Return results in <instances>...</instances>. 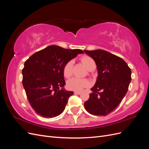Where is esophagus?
<instances>
[{"mask_svg":"<svg viewBox=\"0 0 149 149\" xmlns=\"http://www.w3.org/2000/svg\"><path fill=\"white\" fill-rule=\"evenodd\" d=\"M74 93L75 94H81V92H79V91H74Z\"/></svg>","mask_w":149,"mask_h":149,"instance_id":"obj_1","label":"esophagus"}]
</instances>
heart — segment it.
Returning a JSON list of instances; mask_svg holds the SVG:
<instances>
[{
    "label": "heart",
    "instance_id": "heart-1",
    "mask_svg": "<svg viewBox=\"0 0 149 149\" xmlns=\"http://www.w3.org/2000/svg\"><path fill=\"white\" fill-rule=\"evenodd\" d=\"M81 62L86 69L91 71L93 67H96V63L92 58L88 56H84L81 58ZM73 61L70 60L64 65L63 68V73L65 78H68L73 74ZM89 84L88 81L86 79L73 78L67 81V88L73 91H80L84 88L88 86Z\"/></svg>",
    "mask_w": 149,
    "mask_h": 149
}]
</instances>
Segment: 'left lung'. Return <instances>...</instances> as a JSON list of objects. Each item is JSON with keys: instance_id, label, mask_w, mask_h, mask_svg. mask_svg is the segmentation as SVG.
I'll return each mask as SVG.
<instances>
[{"instance_id": "obj_1", "label": "left lung", "mask_w": 149, "mask_h": 149, "mask_svg": "<svg viewBox=\"0 0 149 149\" xmlns=\"http://www.w3.org/2000/svg\"><path fill=\"white\" fill-rule=\"evenodd\" d=\"M97 65L98 76L84 106L89 114L106 116L118 106L128 91L131 70L121 58L102 49L84 50ZM101 91V92H100Z\"/></svg>"}]
</instances>
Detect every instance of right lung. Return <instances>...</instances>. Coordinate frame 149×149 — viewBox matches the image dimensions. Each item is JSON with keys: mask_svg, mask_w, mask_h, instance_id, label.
Masks as SVG:
<instances>
[{"mask_svg": "<svg viewBox=\"0 0 149 149\" xmlns=\"http://www.w3.org/2000/svg\"><path fill=\"white\" fill-rule=\"evenodd\" d=\"M80 53H84L80 49L51 45L35 53L25 61L22 84L36 113L45 118H54L63 112L73 92L63 88L65 85L63 68Z\"/></svg>", "mask_w": 149, "mask_h": 149, "instance_id": "1", "label": "right lung"}]
</instances>
